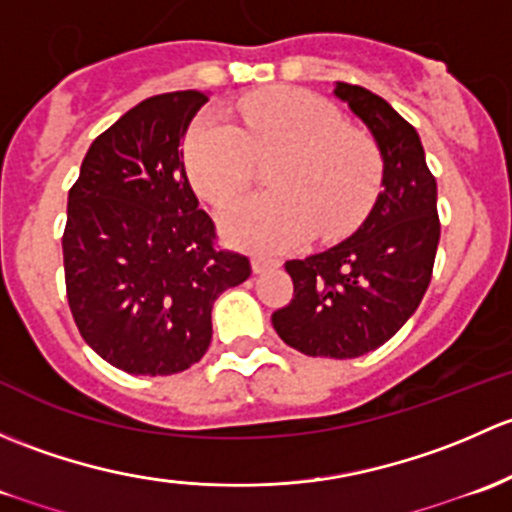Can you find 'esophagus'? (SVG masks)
<instances>
[{"label":"esophagus","mask_w":512,"mask_h":512,"mask_svg":"<svg viewBox=\"0 0 512 512\" xmlns=\"http://www.w3.org/2000/svg\"><path fill=\"white\" fill-rule=\"evenodd\" d=\"M278 261H273V258H254L251 261V268H254V273H266L271 271V268H276Z\"/></svg>","instance_id":"1"}]
</instances>
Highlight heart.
<instances>
[{
  "mask_svg": "<svg viewBox=\"0 0 512 512\" xmlns=\"http://www.w3.org/2000/svg\"><path fill=\"white\" fill-rule=\"evenodd\" d=\"M244 130L219 113H202L184 135V170L194 192L221 204L246 187L256 155L283 152L271 194H249L219 212L229 244L261 256L303 246L318 231L345 236L370 212L382 177L374 142L328 100L295 88L256 93L239 105Z\"/></svg>",
  "mask_w": 512,
  "mask_h": 512,
  "instance_id": "1",
  "label": "heart"
}]
</instances>
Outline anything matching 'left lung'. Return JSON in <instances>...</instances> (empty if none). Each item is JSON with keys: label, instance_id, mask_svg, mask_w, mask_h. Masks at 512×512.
<instances>
[{"label": "left lung", "instance_id": "obj_1", "mask_svg": "<svg viewBox=\"0 0 512 512\" xmlns=\"http://www.w3.org/2000/svg\"><path fill=\"white\" fill-rule=\"evenodd\" d=\"M333 93L377 142L382 192L355 234L323 254L286 261L293 300L271 323L303 355L352 360L384 345L419 308L441 226L419 133L367 88L337 81Z\"/></svg>", "mask_w": 512, "mask_h": 512}]
</instances>
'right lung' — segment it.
<instances>
[{
    "label": "right lung",
    "mask_w": 512,
    "mask_h": 512,
    "mask_svg": "<svg viewBox=\"0 0 512 512\" xmlns=\"http://www.w3.org/2000/svg\"><path fill=\"white\" fill-rule=\"evenodd\" d=\"M207 100L202 91L142 100L93 140L68 192V305L83 340L128 374L202 360L214 300L251 276L249 258L214 249V221L184 170V135Z\"/></svg>",
    "instance_id": "1"
}]
</instances>
